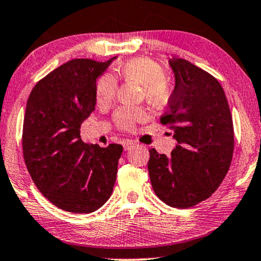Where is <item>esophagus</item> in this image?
Here are the masks:
<instances>
[{
    "label": "esophagus",
    "mask_w": 261,
    "mask_h": 261,
    "mask_svg": "<svg viewBox=\"0 0 261 261\" xmlns=\"http://www.w3.org/2000/svg\"><path fill=\"white\" fill-rule=\"evenodd\" d=\"M135 145H137V142H135V141H130V140L124 141V143H123L124 150H130V149H131V148H134Z\"/></svg>",
    "instance_id": "1"
}]
</instances>
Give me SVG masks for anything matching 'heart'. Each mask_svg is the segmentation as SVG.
Masks as SVG:
<instances>
[{"mask_svg":"<svg viewBox=\"0 0 261 261\" xmlns=\"http://www.w3.org/2000/svg\"><path fill=\"white\" fill-rule=\"evenodd\" d=\"M124 80L133 81L142 86L144 99L149 105L161 107L166 105L172 95V87L163 69L156 62L149 58H134L118 69ZM117 92V82L110 74L102 75L96 82V103L105 106L112 101ZM144 117L143 110L133 107H120L114 113L117 126L124 130H131L138 120Z\"/></svg>","mask_w":261,"mask_h":261,"instance_id":"heart-1","label":"heart"}]
</instances>
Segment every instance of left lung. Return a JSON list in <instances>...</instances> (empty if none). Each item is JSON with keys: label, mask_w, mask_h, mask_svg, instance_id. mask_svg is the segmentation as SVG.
Here are the masks:
<instances>
[{"label": "left lung", "mask_w": 261, "mask_h": 261, "mask_svg": "<svg viewBox=\"0 0 261 261\" xmlns=\"http://www.w3.org/2000/svg\"><path fill=\"white\" fill-rule=\"evenodd\" d=\"M175 86L168 111L160 121L169 125L178 144L171 156L150 149L151 186L167 205L194 206L218 189L230 167L234 126L220 82L189 61L169 60Z\"/></svg>", "instance_id": "left-lung-1"}]
</instances>
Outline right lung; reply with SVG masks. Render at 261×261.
Instances as JSON below:
<instances>
[{"instance_id":"obj_1","label":"right lung","mask_w":261,"mask_h":261,"mask_svg":"<svg viewBox=\"0 0 261 261\" xmlns=\"http://www.w3.org/2000/svg\"><path fill=\"white\" fill-rule=\"evenodd\" d=\"M116 58L69 61L41 79L27 100V169L44 197L68 213H94L112 194L123 147L87 144L80 128L95 109L96 79Z\"/></svg>"}]
</instances>
